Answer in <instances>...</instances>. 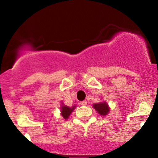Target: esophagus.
Returning <instances> with one entry per match:
<instances>
[{
    "label": "esophagus",
    "instance_id": "34e87169",
    "mask_svg": "<svg viewBox=\"0 0 158 158\" xmlns=\"http://www.w3.org/2000/svg\"><path fill=\"white\" fill-rule=\"evenodd\" d=\"M80 105H81V106H86V105H87V101L86 100L81 101V102H80Z\"/></svg>",
    "mask_w": 158,
    "mask_h": 158
}]
</instances>
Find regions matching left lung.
Wrapping results in <instances>:
<instances>
[{"label": "left lung", "mask_w": 158, "mask_h": 158, "mask_svg": "<svg viewBox=\"0 0 158 158\" xmlns=\"http://www.w3.org/2000/svg\"><path fill=\"white\" fill-rule=\"evenodd\" d=\"M94 108L100 115H106L109 112V108H108V104L106 102L94 104Z\"/></svg>", "instance_id": "8db88e82"}]
</instances>
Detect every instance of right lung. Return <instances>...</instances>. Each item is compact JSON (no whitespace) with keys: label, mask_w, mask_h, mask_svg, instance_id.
Wrapping results in <instances>:
<instances>
[{"label":"right lung","mask_w":158,"mask_h":158,"mask_svg":"<svg viewBox=\"0 0 158 158\" xmlns=\"http://www.w3.org/2000/svg\"><path fill=\"white\" fill-rule=\"evenodd\" d=\"M75 106L72 107V108H70V107H68L66 106H61V115H62L63 118H64L65 119H67L69 117V116L70 115L71 112L73 111Z\"/></svg>","instance_id":"1"}]
</instances>
